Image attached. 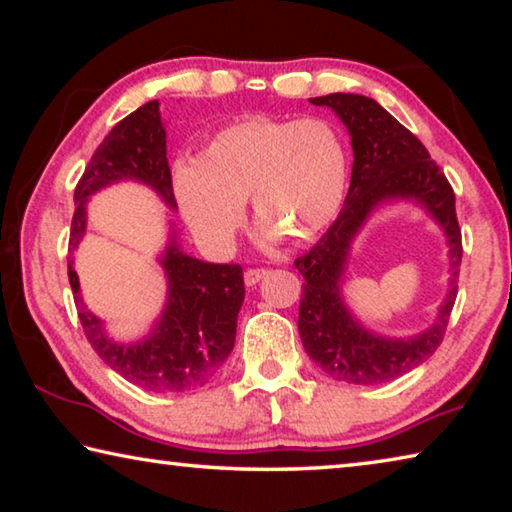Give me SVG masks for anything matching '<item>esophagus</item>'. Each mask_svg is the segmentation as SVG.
Wrapping results in <instances>:
<instances>
[{
    "label": "esophagus",
    "mask_w": 512,
    "mask_h": 512,
    "mask_svg": "<svg viewBox=\"0 0 512 512\" xmlns=\"http://www.w3.org/2000/svg\"><path fill=\"white\" fill-rule=\"evenodd\" d=\"M266 275H268L266 268H248V271L244 273V282L248 284V287H255V284Z\"/></svg>",
    "instance_id": "34e87169"
}]
</instances>
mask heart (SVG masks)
<instances>
[{
	"mask_svg": "<svg viewBox=\"0 0 512 512\" xmlns=\"http://www.w3.org/2000/svg\"><path fill=\"white\" fill-rule=\"evenodd\" d=\"M348 178V146L327 119L248 117L221 128L198 162H178L173 192L196 239L210 248L232 244L246 198L266 239L307 244L341 214Z\"/></svg>",
	"mask_w": 512,
	"mask_h": 512,
	"instance_id": "b5f03b06",
	"label": "heart"
}]
</instances>
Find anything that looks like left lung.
<instances>
[{"label": "left lung", "instance_id": "obj_1", "mask_svg": "<svg viewBox=\"0 0 512 512\" xmlns=\"http://www.w3.org/2000/svg\"><path fill=\"white\" fill-rule=\"evenodd\" d=\"M309 101L314 106H329L348 126L354 162L341 214L318 244L296 259V268L305 277L298 314L300 339L309 357L332 379L357 386L384 384L418 368L445 339L463 257L456 196L424 144L375 99L336 92ZM395 195L415 197L428 205L446 228L453 255V287L439 320L427 333L406 342H388L366 333L353 323L338 296L351 237L372 206Z\"/></svg>", "mask_w": 512, "mask_h": 512}]
</instances>
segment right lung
Masks as SVG:
<instances>
[{"instance_id":"obj_1","label":"right lung","mask_w":512,"mask_h":512,"mask_svg":"<svg viewBox=\"0 0 512 512\" xmlns=\"http://www.w3.org/2000/svg\"><path fill=\"white\" fill-rule=\"evenodd\" d=\"M124 178L151 185L167 205L176 207L158 101L144 103L121 119L97 146L74 189L69 248H76L85 232L88 196ZM72 264L67 257V275L85 339L121 377L144 391L183 393L201 388L221 370L235 345L237 316L246 293L239 264L198 262L171 244L162 257L169 277L167 309L155 332L137 345H119L103 334L101 320L83 305Z\"/></svg>"}]
</instances>
